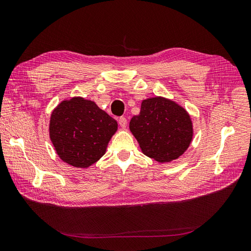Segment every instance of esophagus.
Returning <instances> with one entry per match:
<instances>
[{"mask_svg": "<svg viewBox=\"0 0 251 251\" xmlns=\"http://www.w3.org/2000/svg\"><path fill=\"white\" fill-rule=\"evenodd\" d=\"M119 124H120V126L122 128H126V126H127V119L124 118V117H121L119 119Z\"/></svg>", "mask_w": 251, "mask_h": 251, "instance_id": "34e87169", "label": "esophagus"}]
</instances>
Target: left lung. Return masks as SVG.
<instances>
[{
  "label": "left lung",
  "mask_w": 251,
  "mask_h": 251,
  "mask_svg": "<svg viewBox=\"0 0 251 251\" xmlns=\"http://www.w3.org/2000/svg\"><path fill=\"white\" fill-rule=\"evenodd\" d=\"M129 128L144 155L161 163L180 157L193 138L192 121L185 109L160 96L142 101Z\"/></svg>",
  "instance_id": "8db88e82"
}]
</instances>
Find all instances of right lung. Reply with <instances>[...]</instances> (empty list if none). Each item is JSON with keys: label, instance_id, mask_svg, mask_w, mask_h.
Listing matches in <instances>:
<instances>
[{"label": "right lung", "instance_id": "right-lung-1", "mask_svg": "<svg viewBox=\"0 0 251 251\" xmlns=\"http://www.w3.org/2000/svg\"><path fill=\"white\" fill-rule=\"evenodd\" d=\"M117 130V121L82 98L61 101L50 115V138L57 155L75 168H89L104 156Z\"/></svg>", "mask_w": 251, "mask_h": 251}]
</instances>
